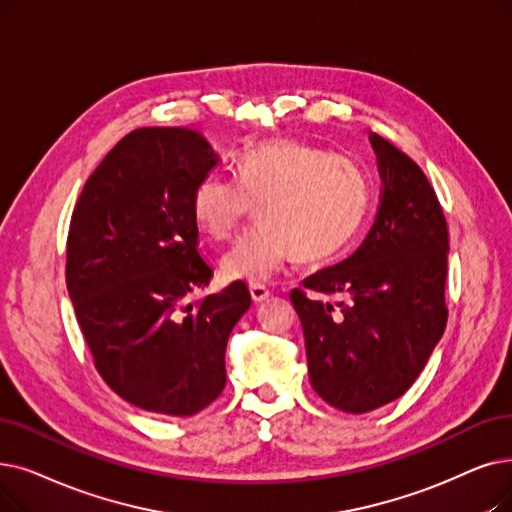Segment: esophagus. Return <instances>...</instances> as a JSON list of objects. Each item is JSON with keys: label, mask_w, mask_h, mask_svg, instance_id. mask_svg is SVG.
<instances>
[{"label": "esophagus", "mask_w": 512, "mask_h": 512, "mask_svg": "<svg viewBox=\"0 0 512 512\" xmlns=\"http://www.w3.org/2000/svg\"><path fill=\"white\" fill-rule=\"evenodd\" d=\"M249 293H251V299L255 303H261V301H265V299L270 297V288L263 286V284H251L249 286Z\"/></svg>", "instance_id": "obj_1"}]
</instances>
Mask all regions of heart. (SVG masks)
I'll return each instance as SVG.
<instances>
[{"label": "heart", "mask_w": 512, "mask_h": 512, "mask_svg": "<svg viewBox=\"0 0 512 512\" xmlns=\"http://www.w3.org/2000/svg\"><path fill=\"white\" fill-rule=\"evenodd\" d=\"M236 171L238 180L205 175L192 194L196 226L219 242L259 205L261 226L221 259L228 280L270 282L295 255L305 263L332 259L364 224L370 186L353 159L278 140L244 152Z\"/></svg>", "instance_id": "1"}]
</instances>
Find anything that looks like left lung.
Instances as JSON below:
<instances>
[{
	"mask_svg": "<svg viewBox=\"0 0 512 512\" xmlns=\"http://www.w3.org/2000/svg\"><path fill=\"white\" fill-rule=\"evenodd\" d=\"M370 144L383 180L379 211L345 261L295 288L307 370L332 408L364 414L404 395L448 322V224L422 169L379 133ZM309 292L341 296L337 304Z\"/></svg>",
	"mask_w": 512,
	"mask_h": 512,
	"instance_id": "left-lung-1",
	"label": "left lung"
}]
</instances>
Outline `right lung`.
Returning a JSON list of instances; mask_svg holds the SVG:
<instances>
[{
    "label": "right lung",
    "mask_w": 512,
    "mask_h": 512,
    "mask_svg": "<svg viewBox=\"0 0 512 512\" xmlns=\"http://www.w3.org/2000/svg\"><path fill=\"white\" fill-rule=\"evenodd\" d=\"M219 157L203 133L142 127L85 182L66 240V288L106 385L131 406L192 416L226 387V345L251 307L244 282L196 303V184Z\"/></svg>",
    "instance_id": "obj_1"
}]
</instances>
